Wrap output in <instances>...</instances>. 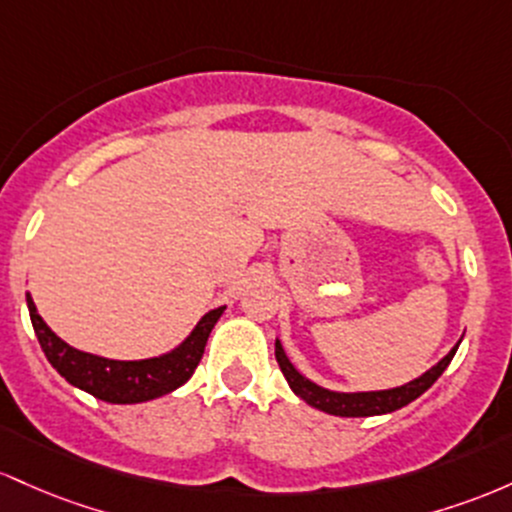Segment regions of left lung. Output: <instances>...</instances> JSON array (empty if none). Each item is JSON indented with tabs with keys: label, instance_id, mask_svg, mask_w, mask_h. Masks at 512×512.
<instances>
[{
	"label": "left lung",
	"instance_id": "1",
	"mask_svg": "<svg viewBox=\"0 0 512 512\" xmlns=\"http://www.w3.org/2000/svg\"><path fill=\"white\" fill-rule=\"evenodd\" d=\"M459 343L462 338L452 346L450 353L445 358L438 360L430 370L418 375L416 380L401 384V387L392 389H377V392H333V389L321 387V384L312 382L309 377H304L295 365L290 363V358L285 355L283 343L275 338V360H278L280 370H283L287 384L295 392L304 404H309L312 409H319L331 416H343V418H365V416H382V413H392L396 409H404L406 404H411L413 399H418L423 392H428L438 377L445 372V367L455 358Z\"/></svg>",
	"mask_w": 512,
	"mask_h": 512
}]
</instances>
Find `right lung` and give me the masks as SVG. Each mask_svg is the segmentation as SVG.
Returning <instances> with one entry per match:
<instances>
[{
    "label": "right lung",
    "mask_w": 512,
    "mask_h": 512,
    "mask_svg": "<svg viewBox=\"0 0 512 512\" xmlns=\"http://www.w3.org/2000/svg\"><path fill=\"white\" fill-rule=\"evenodd\" d=\"M28 314H31L33 331H36L40 348H43L48 363L65 377L72 387L89 392L96 399L108 404H142V401L159 399V396L174 392L181 384L191 380V375L203 358L205 343L210 331L215 329L217 319L227 307L210 309L200 317L193 331L169 353L154 355L145 360H113L103 355L84 353L62 341L57 333L45 324L38 314L36 302L26 292Z\"/></svg>",
    "instance_id": "1"
}]
</instances>
